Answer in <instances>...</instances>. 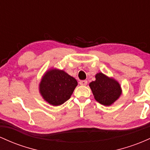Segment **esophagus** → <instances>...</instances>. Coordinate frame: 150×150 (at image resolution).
Returning a JSON list of instances; mask_svg holds the SVG:
<instances>
[{"mask_svg": "<svg viewBox=\"0 0 150 150\" xmlns=\"http://www.w3.org/2000/svg\"><path fill=\"white\" fill-rule=\"evenodd\" d=\"M88 83V81L86 80H81L79 81V84L81 86H86Z\"/></svg>", "mask_w": 150, "mask_h": 150, "instance_id": "34e87169", "label": "esophagus"}]
</instances>
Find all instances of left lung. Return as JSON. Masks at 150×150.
<instances>
[{"label": "left lung", "mask_w": 150, "mask_h": 150, "mask_svg": "<svg viewBox=\"0 0 150 150\" xmlns=\"http://www.w3.org/2000/svg\"><path fill=\"white\" fill-rule=\"evenodd\" d=\"M90 88L96 100L104 105H110L120 97V84L102 73L96 75V81L91 82Z\"/></svg>", "instance_id": "8db88e82"}]
</instances>
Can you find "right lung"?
Returning <instances> with one entry per match:
<instances>
[{"label": "right lung", "mask_w": 150, "mask_h": 150, "mask_svg": "<svg viewBox=\"0 0 150 150\" xmlns=\"http://www.w3.org/2000/svg\"><path fill=\"white\" fill-rule=\"evenodd\" d=\"M76 80L62 70L52 69L45 74L40 84V91L46 101L59 105L70 98Z\"/></svg>", "instance_id": "1"}]
</instances>
